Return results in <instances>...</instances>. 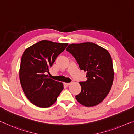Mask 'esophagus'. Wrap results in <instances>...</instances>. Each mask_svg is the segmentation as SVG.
I'll return each instance as SVG.
<instances>
[{"label": "esophagus", "instance_id": "34e87169", "mask_svg": "<svg viewBox=\"0 0 134 134\" xmlns=\"http://www.w3.org/2000/svg\"><path fill=\"white\" fill-rule=\"evenodd\" d=\"M71 84V83H65V85H66V86H69Z\"/></svg>", "mask_w": 134, "mask_h": 134}]
</instances>
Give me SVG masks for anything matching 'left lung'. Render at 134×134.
I'll return each instance as SVG.
<instances>
[{"instance_id":"1","label":"left lung","mask_w":134,"mask_h":134,"mask_svg":"<svg viewBox=\"0 0 134 134\" xmlns=\"http://www.w3.org/2000/svg\"><path fill=\"white\" fill-rule=\"evenodd\" d=\"M66 51L72 54L79 68L86 72L87 80L80 82L81 92L76 99L86 107L95 106L109 92L114 80L111 56L106 49L92 42L71 44Z\"/></svg>"}]
</instances>
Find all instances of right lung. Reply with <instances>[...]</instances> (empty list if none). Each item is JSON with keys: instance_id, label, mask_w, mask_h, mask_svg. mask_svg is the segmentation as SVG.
Listing matches in <instances>:
<instances>
[{"instance_id": "right-lung-1", "label": "right lung", "mask_w": 134, "mask_h": 134, "mask_svg": "<svg viewBox=\"0 0 134 134\" xmlns=\"http://www.w3.org/2000/svg\"><path fill=\"white\" fill-rule=\"evenodd\" d=\"M68 45L43 40L23 52L19 71L21 86L27 99L36 106H51L63 90V83L50 78L46 74Z\"/></svg>"}]
</instances>
